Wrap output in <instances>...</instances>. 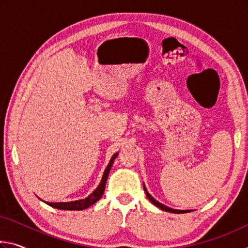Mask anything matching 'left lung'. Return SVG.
I'll return each mask as SVG.
<instances>
[{"mask_svg": "<svg viewBox=\"0 0 248 248\" xmlns=\"http://www.w3.org/2000/svg\"><path fill=\"white\" fill-rule=\"evenodd\" d=\"M143 188H144V191H145V194H146V197H148V199H149V200L151 201V202H152L154 205H156L157 208L164 210V211H167V212H171V213H186V212H190V210H175V209H171V208H170V207H166V205H164V204L159 203L157 200H155V199L153 198V197L149 194V191L146 190L145 186H143Z\"/></svg>", "mask_w": 248, "mask_h": 248, "instance_id": "1", "label": "left lung"}]
</instances>
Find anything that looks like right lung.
Instances as JSON below:
<instances>
[{
  "mask_svg": "<svg viewBox=\"0 0 248 248\" xmlns=\"http://www.w3.org/2000/svg\"><path fill=\"white\" fill-rule=\"evenodd\" d=\"M117 155H118V153L112 155V157L110 158V161H109L106 170H105V171H104L102 182H100V184L98 185V187L96 188V189L93 192H92V194L89 197H87V198L71 201V202H46V203L49 204L50 207L57 208V209H60V210H83V209H86V208L91 207L92 204H94L96 201H98L100 198H102V196H103L104 191H105V186H106L108 174L111 170L112 163H114L115 158L117 157Z\"/></svg>",
  "mask_w": 248,
  "mask_h": 248,
  "instance_id": "obj_1",
  "label": "right lung"
}]
</instances>
